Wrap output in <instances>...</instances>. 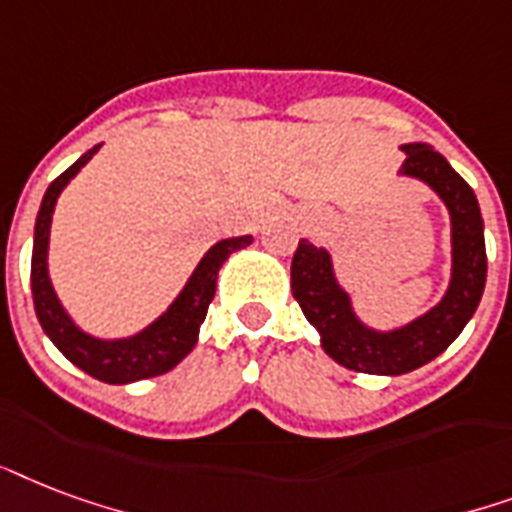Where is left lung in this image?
<instances>
[{
    "label": "left lung",
    "mask_w": 512,
    "mask_h": 512,
    "mask_svg": "<svg viewBox=\"0 0 512 512\" xmlns=\"http://www.w3.org/2000/svg\"><path fill=\"white\" fill-rule=\"evenodd\" d=\"M400 149L406 160L398 176L430 186L449 211L451 277L443 299L411 323L379 331L358 318L326 248L301 240L291 261L293 299L318 328L320 347L339 366L360 374L400 376L438 358L475 315L486 285V243L475 192L433 146L403 144Z\"/></svg>",
    "instance_id": "obj_1"
}]
</instances>
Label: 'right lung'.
I'll list each match as a JSON object with an SVG mask.
<instances>
[{
	"instance_id": "right-lung-1",
	"label": "right lung",
	"mask_w": 512,
	"mask_h": 512,
	"mask_svg": "<svg viewBox=\"0 0 512 512\" xmlns=\"http://www.w3.org/2000/svg\"><path fill=\"white\" fill-rule=\"evenodd\" d=\"M101 144L79 157L69 170H63L53 184L47 186L42 205H39L37 224H34V251H31V293H34V310L39 326L50 336V342L66 355L77 368L106 384H130L149 376L168 374L181 360L194 350L200 326L208 315V304L216 293V277L221 264L235 251L253 243L251 235L227 237L208 248L200 264L194 267L192 277L186 280L173 304L162 312L160 318L141 328L138 334L122 339H98L87 334L63 310L61 299L50 280L47 269V248H50V224H53L55 202L61 197L71 178L93 160Z\"/></svg>"
}]
</instances>
